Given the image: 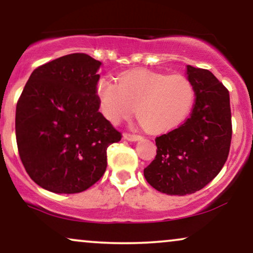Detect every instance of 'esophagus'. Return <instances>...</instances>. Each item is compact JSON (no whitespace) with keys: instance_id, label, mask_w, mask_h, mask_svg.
<instances>
[{"instance_id":"1","label":"esophagus","mask_w":253,"mask_h":253,"mask_svg":"<svg viewBox=\"0 0 253 253\" xmlns=\"http://www.w3.org/2000/svg\"><path fill=\"white\" fill-rule=\"evenodd\" d=\"M124 139L129 141H136L140 139V136L136 135V134H130V133H124Z\"/></svg>"}]
</instances>
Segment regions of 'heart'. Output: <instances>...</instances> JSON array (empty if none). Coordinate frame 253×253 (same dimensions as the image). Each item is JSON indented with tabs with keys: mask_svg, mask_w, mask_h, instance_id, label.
<instances>
[{
	"mask_svg": "<svg viewBox=\"0 0 253 253\" xmlns=\"http://www.w3.org/2000/svg\"><path fill=\"white\" fill-rule=\"evenodd\" d=\"M101 112L113 124L134 112L150 132L164 133L187 120L195 103V88L184 75L159 74L146 69L127 71L119 83L101 78L96 85Z\"/></svg>",
	"mask_w": 253,
	"mask_h": 253,
	"instance_id": "b5f03b06",
	"label": "heart"
}]
</instances>
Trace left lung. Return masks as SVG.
I'll return each instance as SVG.
<instances>
[{"mask_svg":"<svg viewBox=\"0 0 253 253\" xmlns=\"http://www.w3.org/2000/svg\"><path fill=\"white\" fill-rule=\"evenodd\" d=\"M195 103L184 124L156 138L157 155L144 169L151 187L168 195L201 190L225 165L232 140L227 88L210 70L187 66Z\"/></svg>","mask_w":253,"mask_h":253,"instance_id":"obj_1","label":"left lung"}]
</instances>
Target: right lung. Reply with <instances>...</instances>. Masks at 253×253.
Here are the masks:
<instances>
[{"mask_svg": "<svg viewBox=\"0 0 253 253\" xmlns=\"http://www.w3.org/2000/svg\"><path fill=\"white\" fill-rule=\"evenodd\" d=\"M101 62L85 53L32 72L16 104L19 156L30 177L58 194L86 190L103 176L107 149L121 133L98 112Z\"/></svg>", "mask_w": 253, "mask_h": 253, "instance_id": "1", "label": "right lung"}]
</instances>
